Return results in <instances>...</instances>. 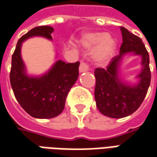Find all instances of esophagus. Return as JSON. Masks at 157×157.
I'll list each match as a JSON object with an SVG mask.
<instances>
[{"label":"esophagus","instance_id":"obj_1","mask_svg":"<svg viewBox=\"0 0 157 157\" xmlns=\"http://www.w3.org/2000/svg\"><path fill=\"white\" fill-rule=\"evenodd\" d=\"M89 70V65L88 63H86V62H82L81 64H80V67H79V71L80 72H86Z\"/></svg>","mask_w":157,"mask_h":157}]
</instances>
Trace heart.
I'll return each mask as SVG.
<instances>
[{
    "label": "heart",
    "mask_w": 157,
    "mask_h": 157,
    "mask_svg": "<svg viewBox=\"0 0 157 157\" xmlns=\"http://www.w3.org/2000/svg\"><path fill=\"white\" fill-rule=\"evenodd\" d=\"M81 42L86 48H94V59L100 64L108 63L116 50V42L106 33L91 32L86 33L82 37Z\"/></svg>",
    "instance_id": "1"
}]
</instances>
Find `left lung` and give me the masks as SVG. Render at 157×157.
Here are the masks:
<instances>
[{
  "label": "left lung",
  "mask_w": 157,
  "mask_h": 157,
  "mask_svg": "<svg viewBox=\"0 0 157 157\" xmlns=\"http://www.w3.org/2000/svg\"><path fill=\"white\" fill-rule=\"evenodd\" d=\"M121 30L122 43L120 53L113 57L105 69L96 68L94 71L96 105L103 115L111 118H122L135 112L146 96L151 79L150 57L141 38L129 32L124 27H121ZM130 52L142 57L143 69L139 75L140 83L134 87L122 83L117 76L121 58L126 52Z\"/></svg>",
  "instance_id": "obj_1"
}]
</instances>
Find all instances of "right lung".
I'll return each mask as SVG.
<instances>
[{
	"instance_id": "right-lung-1",
	"label": "right lung",
	"mask_w": 157,
	"mask_h": 157,
	"mask_svg": "<svg viewBox=\"0 0 157 157\" xmlns=\"http://www.w3.org/2000/svg\"><path fill=\"white\" fill-rule=\"evenodd\" d=\"M53 28L38 26L30 29L18 40L12 57L10 82L14 96L21 107L31 117L48 119L63 111L68 93L79 75L80 62L64 63L57 61L53 67L41 77H29L25 75L20 56L22 42L35 36L52 39Z\"/></svg>"
}]
</instances>
